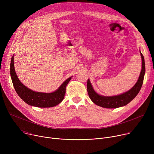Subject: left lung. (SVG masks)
<instances>
[{"label":"left lung","instance_id":"8db88e82","mask_svg":"<svg viewBox=\"0 0 154 154\" xmlns=\"http://www.w3.org/2000/svg\"><path fill=\"white\" fill-rule=\"evenodd\" d=\"M140 54L142 59V69L139 75V79L136 83V84L128 91L125 92L122 94L111 96H106L99 94L95 91L93 89V87L90 81V79H88L87 81V91L91 100L96 105L104 108L108 109H114L118 108L122 106H125L131 102L134 97L137 96L140 91L141 87L143 83L144 77L146 72L145 68V62L144 58L141 51Z\"/></svg>","mask_w":154,"mask_h":154}]
</instances>
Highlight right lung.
<instances>
[{
  "label": "right lung",
  "instance_id": "add662e5",
  "mask_svg": "<svg viewBox=\"0 0 154 154\" xmlns=\"http://www.w3.org/2000/svg\"><path fill=\"white\" fill-rule=\"evenodd\" d=\"M10 75L14 88L18 96L26 104L37 107H51L60 104L64 99L66 87L72 77L66 79L61 86L53 92L42 93L33 91L27 87L19 80L14 66V55L10 63Z\"/></svg>",
  "mask_w": 154,
  "mask_h": 154
}]
</instances>
